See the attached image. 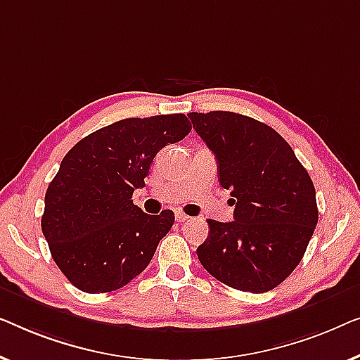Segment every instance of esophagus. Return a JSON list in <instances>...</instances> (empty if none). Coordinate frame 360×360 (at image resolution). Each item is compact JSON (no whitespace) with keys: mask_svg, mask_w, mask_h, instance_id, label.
Listing matches in <instances>:
<instances>
[{"mask_svg":"<svg viewBox=\"0 0 360 360\" xmlns=\"http://www.w3.org/2000/svg\"><path fill=\"white\" fill-rule=\"evenodd\" d=\"M187 219H189V217H187L184 212H181V210L176 212V220H178V221H186Z\"/></svg>","mask_w":360,"mask_h":360,"instance_id":"obj_1","label":"esophagus"}]
</instances>
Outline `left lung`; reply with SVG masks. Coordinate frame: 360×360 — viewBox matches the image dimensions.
<instances>
[{
	"instance_id": "1",
	"label": "left lung",
	"mask_w": 360,
	"mask_h": 360,
	"mask_svg": "<svg viewBox=\"0 0 360 360\" xmlns=\"http://www.w3.org/2000/svg\"><path fill=\"white\" fill-rule=\"evenodd\" d=\"M187 115L215 155L221 187L235 197V220H207L209 236L197 248L200 264L236 290H272L302 261L318 224L310 174L259 120L226 110Z\"/></svg>"
}]
</instances>
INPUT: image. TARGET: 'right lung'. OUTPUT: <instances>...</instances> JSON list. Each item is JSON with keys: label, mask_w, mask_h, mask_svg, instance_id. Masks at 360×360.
<instances>
[{"label": "right lung", "mask_w": 360, "mask_h": 360, "mask_svg": "<svg viewBox=\"0 0 360 360\" xmlns=\"http://www.w3.org/2000/svg\"><path fill=\"white\" fill-rule=\"evenodd\" d=\"M191 131L184 114L131 117L79 140L45 192L42 233L55 264L79 290L112 292L145 271L173 210L146 215L131 194L156 153Z\"/></svg>", "instance_id": "obj_1"}]
</instances>
